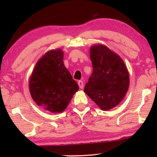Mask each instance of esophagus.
I'll return each mask as SVG.
<instances>
[{"instance_id":"34e87169","label":"esophagus","mask_w":157,"mask_h":157,"mask_svg":"<svg viewBox=\"0 0 157 157\" xmlns=\"http://www.w3.org/2000/svg\"><path fill=\"white\" fill-rule=\"evenodd\" d=\"M78 84L79 85V88H80V89H83L84 88V82H83L81 81V80H79V81H78Z\"/></svg>"}]
</instances>
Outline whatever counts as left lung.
I'll return each mask as SVG.
<instances>
[{"label": "left lung", "instance_id": "8db88e82", "mask_svg": "<svg viewBox=\"0 0 157 157\" xmlns=\"http://www.w3.org/2000/svg\"><path fill=\"white\" fill-rule=\"evenodd\" d=\"M93 73L84 91L101 109L116 107L128 91L129 75L121 57L102 44L90 48Z\"/></svg>", "mask_w": 157, "mask_h": 157}]
</instances>
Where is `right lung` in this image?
I'll use <instances>...</instances> for the list:
<instances>
[{
    "mask_svg": "<svg viewBox=\"0 0 157 157\" xmlns=\"http://www.w3.org/2000/svg\"><path fill=\"white\" fill-rule=\"evenodd\" d=\"M62 49L51 50L36 62L29 81V90L37 105L52 113L64 111L79 90L63 62Z\"/></svg>",
    "mask_w": 157,
    "mask_h": 157,
    "instance_id": "right-lung-1",
    "label": "right lung"
}]
</instances>
